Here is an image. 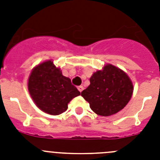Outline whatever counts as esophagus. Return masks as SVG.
Returning <instances> with one entry per match:
<instances>
[{
	"label": "esophagus",
	"mask_w": 160,
	"mask_h": 160,
	"mask_svg": "<svg viewBox=\"0 0 160 160\" xmlns=\"http://www.w3.org/2000/svg\"><path fill=\"white\" fill-rule=\"evenodd\" d=\"M78 90L79 91H80V92H82V90H83V87H82V86H79V87H78Z\"/></svg>",
	"instance_id": "obj_1"
}]
</instances>
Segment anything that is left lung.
I'll return each mask as SVG.
<instances>
[{"instance_id": "obj_1", "label": "left lung", "mask_w": 160, "mask_h": 160, "mask_svg": "<svg viewBox=\"0 0 160 160\" xmlns=\"http://www.w3.org/2000/svg\"><path fill=\"white\" fill-rule=\"evenodd\" d=\"M90 84L82 96L94 112L102 116L116 114L128 103L133 92L131 79L118 68L107 65L90 78Z\"/></svg>"}]
</instances>
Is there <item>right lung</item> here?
<instances>
[{
  "instance_id": "add662e5",
  "label": "right lung",
  "mask_w": 160,
  "mask_h": 160,
  "mask_svg": "<svg viewBox=\"0 0 160 160\" xmlns=\"http://www.w3.org/2000/svg\"><path fill=\"white\" fill-rule=\"evenodd\" d=\"M28 88L38 107L52 115L65 112L72 98L80 95L71 80L63 76L51 61L33 69L29 78Z\"/></svg>"
}]
</instances>
